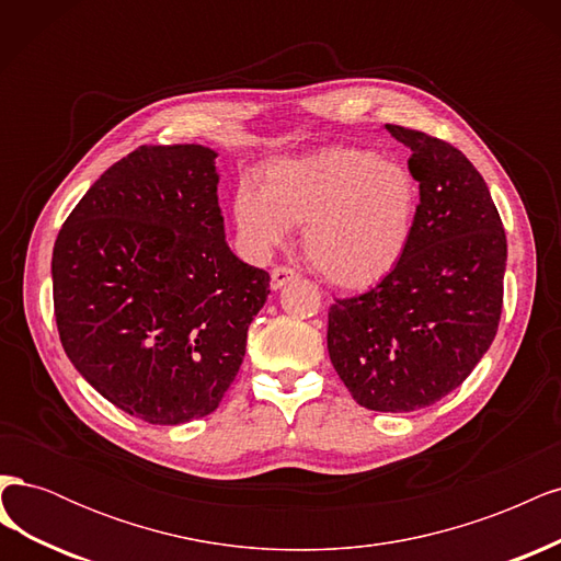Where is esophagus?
<instances>
[{
    "label": "esophagus",
    "mask_w": 561,
    "mask_h": 561,
    "mask_svg": "<svg viewBox=\"0 0 561 561\" xmlns=\"http://www.w3.org/2000/svg\"><path fill=\"white\" fill-rule=\"evenodd\" d=\"M297 274L293 268L287 266H276L274 271H271V290H280L283 285H287L290 280H295Z\"/></svg>",
    "instance_id": "34e87169"
}]
</instances>
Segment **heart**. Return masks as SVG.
I'll return each instance as SVG.
<instances>
[{
  "mask_svg": "<svg viewBox=\"0 0 561 561\" xmlns=\"http://www.w3.org/2000/svg\"><path fill=\"white\" fill-rule=\"evenodd\" d=\"M421 184L400 161L358 147L271 161L233 196L243 248L264 260L301 227V250L332 285L365 290L388 278L414 241Z\"/></svg>",
  "mask_w": 561,
  "mask_h": 561,
  "instance_id": "b5f03b06",
  "label": "heart"
}]
</instances>
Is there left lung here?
<instances>
[{"mask_svg":"<svg viewBox=\"0 0 561 561\" xmlns=\"http://www.w3.org/2000/svg\"><path fill=\"white\" fill-rule=\"evenodd\" d=\"M386 130L410 147L421 184L414 241L377 287L332 304L328 351L355 402L414 412L461 386L494 342L507 243L489 186L461 151L421 130Z\"/></svg>","mask_w":561,"mask_h":561,"instance_id":"8db88e82","label":"left lung"}]
</instances>
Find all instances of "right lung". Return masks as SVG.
<instances>
[{
    "instance_id": "obj_1",
    "label": "right lung",
    "mask_w": 561,
    "mask_h": 561,
    "mask_svg": "<svg viewBox=\"0 0 561 561\" xmlns=\"http://www.w3.org/2000/svg\"><path fill=\"white\" fill-rule=\"evenodd\" d=\"M215 159L203 145L130 151L77 203L50 260L67 358L154 426L217 410L271 293L225 241Z\"/></svg>"
}]
</instances>
